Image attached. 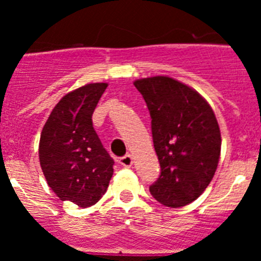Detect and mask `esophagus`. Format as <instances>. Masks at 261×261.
Wrapping results in <instances>:
<instances>
[{"mask_svg": "<svg viewBox=\"0 0 261 261\" xmlns=\"http://www.w3.org/2000/svg\"><path fill=\"white\" fill-rule=\"evenodd\" d=\"M119 163L121 166H125V167H130V166L133 165V158L130 154H126V155L121 156V158L119 159Z\"/></svg>", "mask_w": 261, "mask_h": 261, "instance_id": "1", "label": "esophagus"}]
</instances>
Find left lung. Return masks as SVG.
I'll use <instances>...</instances> for the list:
<instances>
[{
  "label": "left lung",
  "instance_id": "obj_1",
  "mask_svg": "<svg viewBox=\"0 0 261 261\" xmlns=\"http://www.w3.org/2000/svg\"><path fill=\"white\" fill-rule=\"evenodd\" d=\"M151 117L161 175L150 186L154 199L180 208L209 186L218 166L221 132L209 103L192 87L156 75L135 81Z\"/></svg>",
  "mask_w": 261,
  "mask_h": 261
}]
</instances>
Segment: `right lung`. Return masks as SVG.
I'll list each match as a JSON object with an SVG mask.
<instances>
[{
  "label": "right lung",
  "instance_id": "right-lung-1",
  "mask_svg": "<svg viewBox=\"0 0 261 261\" xmlns=\"http://www.w3.org/2000/svg\"><path fill=\"white\" fill-rule=\"evenodd\" d=\"M107 84L70 91L55 106L39 142V159L50 190L80 208L96 204L114 174V159L93 126V114Z\"/></svg>",
  "mask_w": 261,
  "mask_h": 261
}]
</instances>
